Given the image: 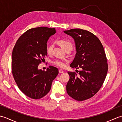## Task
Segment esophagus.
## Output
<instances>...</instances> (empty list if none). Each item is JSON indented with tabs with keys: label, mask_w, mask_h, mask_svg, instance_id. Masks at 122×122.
<instances>
[{
	"label": "esophagus",
	"mask_w": 122,
	"mask_h": 122,
	"mask_svg": "<svg viewBox=\"0 0 122 122\" xmlns=\"http://www.w3.org/2000/svg\"><path fill=\"white\" fill-rule=\"evenodd\" d=\"M59 72L60 73H63V72H64V71L62 69H60L59 70Z\"/></svg>",
	"instance_id": "esophagus-1"
}]
</instances>
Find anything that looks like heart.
<instances>
[{"label":"heart","instance_id":"heart-1","mask_svg":"<svg viewBox=\"0 0 122 122\" xmlns=\"http://www.w3.org/2000/svg\"><path fill=\"white\" fill-rule=\"evenodd\" d=\"M58 42L60 44V45L62 47V48L65 51L69 50V49L70 50H72V49H73V45H72V43L70 42V41L68 40L60 39L59 40ZM53 46H54L53 44L49 45L46 49V52L49 54H51L52 53ZM52 63L54 64V65H55L61 68H64V67L66 66V62L63 60H58V59L55 60H54L52 62Z\"/></svg>","mask_w":122,"mask_h":122}]
</instances>
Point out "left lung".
Masks as SVG:
<instances>
[{
    "mask_svg": "<svg viewBox=\"0 0 122 122\" xmlns=\"http://www.w3.org/2000/svg\"><path fill=\"white\" fill-rule=\"evenodd\" d=\"M64 32L76 42V53L70 66L82 69L79 75L68 72L66 92L76 101L87 100L97 94L107 76L108 64L104 48L99 39L87 30L72 29Z\"/></svg>",
    "mask_w": 122,
    "mask_h": 122,
    "instance_id": "1",
    "label": "left lung"
}]
</instances>
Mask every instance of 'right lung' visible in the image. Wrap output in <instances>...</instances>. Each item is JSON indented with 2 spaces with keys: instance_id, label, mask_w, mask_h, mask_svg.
Returning a JSON list of instances; mask_svg holds the SVG:
<instances>
[{
  "instance_id": "obj_1",
  "label": "right lung",
  "mask_w": 122,
  "mask_h": 122,
  "mask_svg": "<svg viewBox=\"0 0 122 122\" xmlns=\"http://www.w3.org/2000/svg\"><path fill=\"white\" fill-rule=\"evenodd\" d=\"M56 32L55 28H31L20 36L13 49L11 71L14 80L21 91L33 99L47 94L59 73L58 69L52 66L46 71L38 69L47 55L48 40Z\"/></svg>"
}]
</instances>
